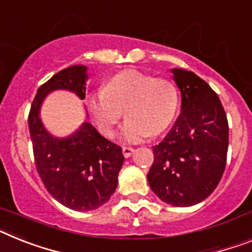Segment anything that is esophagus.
<instances>
[{
  "mask_svg": "<svg viewBox=\"0 0 252 252\" xmlns=\"http://www.w3.org/2000/svg\"><path fill=\"white\" fill-rule=\"evenodd\" d=\"M133 151H134V150H133L132 147H128V146H123V155H124V158H129V156L133 154Z\"/></svg>",
  "mask_w": 252,
  "mask_h": 252,
  "instance_id": "esophagus-1",
  "label": "esophagus"
}]
</instances>
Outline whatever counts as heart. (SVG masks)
Returning <instances> with one entry per match:
<instances>
[{"label": "heart", "instance_id": "heart-1", "mask_svg": "<svg viewBox=\"0 0 252 252\" xmlns=\"http://www.w3.org/2000/svg\"><path fill=\"white\" fill-rule=\"evenodd\" d=\"M87 107L97 129L110 137L124 110L126 123L119 138L138 142L166 129L178 107V92L172 80L137 70H124L107 80L102 91L87 97Z\"/></svg>", "mask_w": 252, "mask_h": 252}]
</instances>
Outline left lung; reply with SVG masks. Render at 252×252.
<instances>
[{"mask_svg": "<svg viewBox=\"0 0 252 252\" xmlns=\"http://www.w3.org/2000/svg\"><path fill=\"white\" fill-rule=\"evenodd\" d=\"M182 94L181 115L166 137L152 147L147 174L160 200L187 208L213 193L225 169L228 120L219 96L192 71L173 69Z\"/></svg>", "mask_w": 252, "mask_h": 252, "instance_id": "1", "label": "left lung"}]
</instances>
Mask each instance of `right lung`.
<instances>
[{
	"instance_id": "add662e5",
	"label": "right lung",
	"mask_w": 252,
	"mask_h": 252,
	"mask_svg": "<svg viewBox=\"0 0 252 252\" xmlns=\"http://www.w3.org/2000/svg\"><path fill=\"white\" fill-rule=\"evenodd\" d=\"M87 67L73 65L59 71L37 91L28 116L35 168L55 200L77 211H90L109 201L118 186L124 156L122 147L103 138L84 122L65 138H56L42 124L39 110L50 92L71 91L86 97Z\"/></svg>"
}]
</instances>
